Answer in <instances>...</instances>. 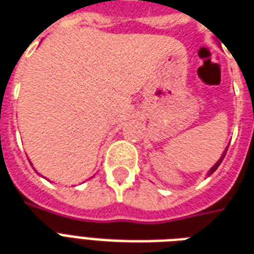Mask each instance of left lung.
<instances>
[{
	"instance_id": "8db88e82",
	"label": "left lung",
	"mask_w": 254,
	"mask_h": 254,
	"mask_svg": "<svg viewBox=\"0 0 254 254\" xmlns=\"http://www.w3.org/2000/svg\"><path fill=\"white\" fill-rule=\"evenodd\" d=\"M227 148H229V145H227V147H226V149H224V151H223V154H222V156H220V159H219L218 162H216V163H215V165H213L212 167H211V169H209V171H208V173H207L208 177L211 176V174H213V171L216 170V169H218V167H219V165L222 163V160L224 159V155H226V152H227Z\"/></svg>"
}]
</instances>
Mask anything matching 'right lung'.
<instances>
[{
  "mask_svg": "<svg viewBox=\"0 0 254 254\" xmlns=\"http://www.w3.org/2000/svg\"><path fill=\"white\" fill-rule=\"evenodd\" d=\"M31 166H32V165H31ZM35 171H36V170H35Z\"/></svg>",
  "mask_w": 254,
  "mask_h": 254,
  "instance_id": "add662e5",
  "label": "right lung"
}]
</instances>
